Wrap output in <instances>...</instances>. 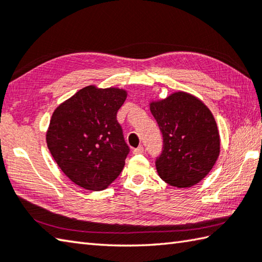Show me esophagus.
I'll list each match as a JSON object with an SVG mask.
<instances>
[{
  "mask_svg": "<svg viewBox=\"0 0 262 262\" xmlns=\"http://www.w3.org/2000/svg\"><path fill=\"white\" fill-rule=\"evenodd\" d=\"M145 151V148H144V146H139V147H137V148H135V149H133V154L135 155H138V154H142V152Z\"/></svg>",
  "mask_w": 262,
  "mask_h": 262,
  "instance_id": "34e87169",
  "label": "esophagus"
}]
</instances>
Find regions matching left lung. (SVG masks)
Masks as SVG:
<instances>
[{
  "label": "left lung",
  "mask_w": 262,
  "mask_h": 262,
  "mask_svg": "<svg viewBox=\"0 0 262 262\" xmlns=\"http://www.w3.org/2000/svg\"><path fill=\"white\" fill-rule=\"evenodd\" d=\"M150 112L163 137L162 152L155 161L160 177L178 188L199 184L213 167L220 151L219 132L212 113L186 92L152 101Z\"/></svg>",
  "instance_id": "1"
}]
</instances>
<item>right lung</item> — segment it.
I'll return each instance as SVG.
<instances>
[{"label": "right lung", "instance_id": "right-lung-1", "mask_svg": "<svg viewBox=\"0 0 262 262\" xmlns=\"http://www.w3.org/2000/svg\"><path fill=\"white\" fill-rule=\"evenodd\" d=\"M126 99L122 89H81L53 112L47 144L70 179L89 190H102L120 176L130 152L117 112Z\"/></svg>", "mask_w": 262, "mask_h": 262}]
</instances>
